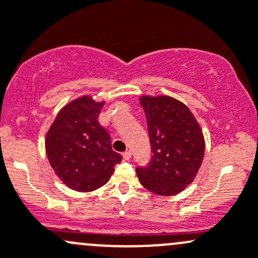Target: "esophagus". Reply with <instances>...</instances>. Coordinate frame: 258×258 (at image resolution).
<instances>
[{
  "label": "esophagus",
  "instance_id": "esophagus-1",
  "mask_svg": "<svg viewBox=\"0 0 258 258\" xmlns=\"http://www.w3.org/2000/svg\"><path fill=\"white\" fill-rule=\"evenodd\" d=\"M131 157H132L131 151H126V152H123V160L124 161H130V158Z\"/></svg>",
  "mask_w": 258,
  "mask_h": 258
}]
</instances>
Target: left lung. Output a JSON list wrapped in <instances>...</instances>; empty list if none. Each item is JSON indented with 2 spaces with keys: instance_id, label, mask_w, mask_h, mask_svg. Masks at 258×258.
Segmentation results:
<instances>
[{
  "instance_id": "8db88e82",
  "label": "left lung",
  "mask_w": 258,
  "mask_h": 258,
  "mask_svg": "<svg viewBox=\"0 0 258 258\" xmlns=\"http://www.w3.org/2000/svg\"><path fill=\"white\" fill-rule=\"evenodd\" d=\"M147 118L152 157L137 167V177L148 191L172 196L196 177L205 155L202 130L186 105L170 96L140 98Z\"/></svg>"
}]
</instances>
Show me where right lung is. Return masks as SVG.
I'll return each mask as SVG.
<instances>
[{"label": "right lung", "instance_id": "obj_1", "mask_svg": "<svg viewBox=\"0 0 258 258\" xmlns=\"http://www.w3.org/2000/svg\"><path fill=\"white\" fill-rule=\"evenodd\" d=\"M105 102L82 96L64 106L46 135V152L56 175L70 188L90 192L107 183L122 156L98 123Z\"/></svg>", "mask_w": 258, "mask_h": 258}]
</instances>
